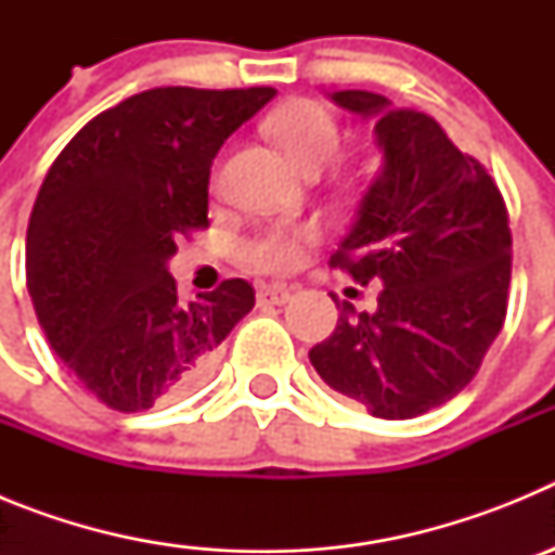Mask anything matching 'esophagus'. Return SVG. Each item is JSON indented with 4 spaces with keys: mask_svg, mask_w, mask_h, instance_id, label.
<instances>
[{
    "mask_svg": "<svg viewBox=\"0 0 555 555\" xmlns=\"http://www.w3.org/2000/svg\"><path fill=\"white\" fill-rule=\"evenodd\" d=\"M292 292L294 288L286 286V283H272V286H263L258 292V300L269 302V306H286L292 300Z\"/></svg>",
    "mask_w": 555,
    "mask_h": 555,
    "instance_id": "esophagus-1",
    "label": "esophagus"
}]
</instances>
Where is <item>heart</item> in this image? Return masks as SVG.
<instances>
[{"mask_svg":"<svg viewBox=\"0 0 555 555\" xmlns=\"http://www.w3.org/2000/svg\"><path fill=\"white\" fill-rule=\"evenodd\" d=\"M272 135L286 158L300 171H320L336 158L341 127L325 105L311 100L292 102L269 119ZM311 238L308 228H269L247 244L249 261L261 269L283 272L300 263L302 244Z\"/></svg>","mask_w":555,"mask_h":555,"instance_id":"heart-1","label":"heart"}]
</instances>
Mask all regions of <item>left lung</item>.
Wrapping results in <instances>:
<instances>
[{
    "instance_id": "obj_1",
    "label": "left lung",
    "mask_w": 555,
    "mask_h": 555,
    "mask_svg": "<svg viewBox=\"0 0 555 555\" xmlns=\"http://www.w3.org/2000/svg\"><path fill=\"white\" fill-rule=\"evenodd\" d=\"M375 121L380 171L331 267L380 283L375 311L338 302V325L308 352L331 389L380 420H411L469 384L506 320L508 210L489 171L439 121L372 91H336Z\"/></svg>"
}]
</instances>
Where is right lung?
<instances>
[{"label":"right lung","instance_id":"add662e5","mask_svg":"<svg viewBox=\"0 0 555 555\" xmlns=\"http://www.w3.org/2000/svg\"><path fill=\"white\" fill-rule=\"evenodd\" d=\"M274 88H150L88 121L43 178L27 288L49 345L91 395L146 411L208 377L255 292L224 281L178 300L175 238L208 224L210 166Z\"/></svg>","mask_w":555,"mask_h":555}]
</instances>
